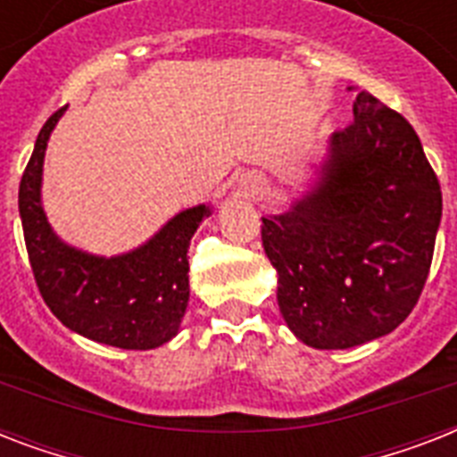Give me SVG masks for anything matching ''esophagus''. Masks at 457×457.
Returning a JSON list of instances; mask_svg holds the SVG:
<instances>
[{
    "instance_id": "esophagus-1",
    "label": "esophagus",
    "mask_w": 457,
    "mask_h": 457,
    "mask_svg": "<svg viewBox=\"0 0 457 457\" xmlns=\"http://www.w3.org/2000/svg\"><path fill=\"white\" fill-rule=\"evenodd\" d=\"M253 189H256V192H258V189H261V187H256V185H253Z\"/></svg>"
}]
</instances>
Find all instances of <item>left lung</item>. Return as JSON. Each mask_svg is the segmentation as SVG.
<instances>
[{"instance_id":"obj_1","label":"left lung","mask_w":457,"mask_h":457,"mask_svg":"<svg viewBox=\"0 0 457 457\" xmlns=\"http://www.w3.org/2000/svg\"><path fill=\"white\" fill-rule=\"evenodd\" d=\"M441 222V187L401 113L358 92L311 189L263 218L287 327L312 348L394 332L418 303Z\"/></svg>"}]
</instances>
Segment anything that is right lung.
<instances>
[{
    "label": "right lung",
    "instance_id": "1",
    "mask_svg": "<svg viewBox=\"0 0 457 457\" xmlns=\"http://www.w3.org/2000/svg\"><path fill=\"white\" fill-rule=\"evenodd\" d=\"M59 109L39 130L18 187V213L32 275L49 311L71 329L106 346L149 351L179 332L189 303L187 249L211 206L172 215L156 235L120 256H95L66 244L42 208V165Z\"/></svg>",
    "mask_w": 457,
    "mask_h": 457
}]
</instances>
